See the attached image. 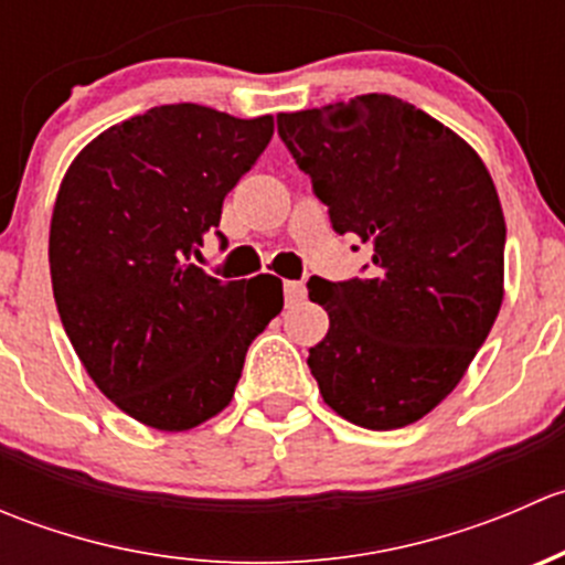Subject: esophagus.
Segmentation results:
<instances>
[{
  "label": "esophagus",
  "mask_w": 565,
  "mask_h": 565,
  "mask_svg": "<svg viewBox=\"0 0 565 565\" xmlns=\"http://www.w3.org/2000/svg\"><path fill=\"white\" fill-rule=\"evenodd\" d=\"M284 298L287 303H298L306 298V284L303 281H284Z\"/></svg>",
  "instance_id": "esophagus-1"
}]
</instances>
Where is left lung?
Segmentation results:
<instances>
[{
	"label": "left lung",
	"instance_id": "8db88e82",
	"mask_svg": "<svg viewBox=\"0 0 565 565\" xmlns=\"http://www.w3.org/2000/svg\"><path fill=\"white\" fill-rule=\"evenodd\" d=\"M339 235L372 273L309 278L330 328L309 350L324 404L363 429L415 424L465 377L503 303L505 218L481 156L393 95L278 114Z\"/></svg>",
	"mask_w": 565,
	"mask_h": 565
}]
</instances>
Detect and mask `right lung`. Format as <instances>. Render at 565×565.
<instances>
[{
  "mask_svg": "<svg viewBox=\"0 0 565 565\" xmlns=\"http://www.w3.org/2000/svg\"><path fill=\"white\" fill-rule=\"evenodd\" d=\"M273 117L172 104L111 125L67 167L49 232L51 287L93 383L139 424L188 431L230 407L281 278L191 265Z\"/></svg>",
  "mask_w": 565,
  "mask_h": 565,
  "instance_id": "obj_1",
  "label": "right lung"
}]
</instances>
